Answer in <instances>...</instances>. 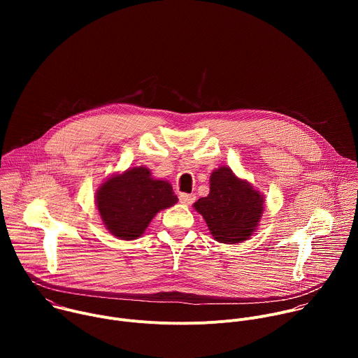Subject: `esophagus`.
I'll return each mask as SVG.
<instances>
[{
  "instance_id": "34e87169",
  "label": "esophagus",
  "mask_w": 358,
  "mask_h": 358,
  "mask_svg": "<svg viewBox=\"0 0 358 358\" xmlns=\"http://www.w3.org/2000/svg\"><path fill=\"white\" fill-rule=\"evenodd\" d=\"M178 198H180V202L185 203V206H189V203H192L195 201V195L194 194H187V192H181L178 195Z\"/></svg>"
}]
</instances>
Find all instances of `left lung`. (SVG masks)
Segmentation results:
<instances>
[{"label":"left lung","instance_id":"8db88e82","mask_svg":"<svg viewBox=\"0 0 358 358\" xmlns=\"http://www.w3.org/2000/svg\"><path fill=\"white\" fill-rule=\"evenodd\" d=\"M194 208L206 220L215 241L239 243L257 231L264 214V196L229 167H220L210 178V194Z\"/></svg>","mask_w":358,"mask_h":358}]
</instances>
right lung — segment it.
<instances>
[{"label": "right lung", "mask_w": 358, "mask_h": 358, "mask_svg": "<svg viewBox=\"0 0 358 358\" xmlns=\"http://www.w3.org/2000/svg\"><path fill=\"white\" fill-rule=\"evenodd\" d=\"M177 201L171 184L152 178L143 166L112 176L96 192V207L106 229L124 241L141 236L156 214Z\"/></svg>", "instance_id": "1"}]
</instances>
